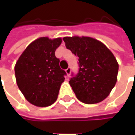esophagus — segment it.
<instances>
[{
    "instance_id": "34e87169",
    "label": "esophagus",
    "mask_w": 135,
    "mask_h": 135,
    "mask_svg": "<svg viewBox=\"0 0 135 135\" xmlns=\"http://www.w3.org/2000/svg\"><path fill=\"white\" fill-rule=\"evenodd\" d=\"M66 74L68 75V76L70 75L71 74V68L70 67H68L66 69Z\"/></svg>"
}]
</instances>
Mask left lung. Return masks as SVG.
<instances>
[{"label": "left lung", "instance_id": "8db88e82", "mask_svg": "<svg viewBox=\"0 0 135 135\" xmlns=\"http://www.w3.org/2000/svg\"><path fill=\"white\" fill-rule=\"evenodd\" d=\"M67 49L79 58V69L69 84L77 99L94 104L105 99L117 81L119 64L103 42L90 37H65Z\"/></svg>", "mask_w": 135, "mask_h": 135}]
</instances>
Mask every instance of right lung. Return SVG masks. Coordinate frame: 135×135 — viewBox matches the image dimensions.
<instances>
[{
	"mask_svg": "<svg viewBox=\"0 0 135 135\" xmlns=\"http://www.w3.org/2000/svg\"><path fill=\"white\" fill-rule=\"evenodd\" d=\"M61 42V38L40 37L28 45L16 61V84L27 101L36 106H49L57 100L66 75L55 56Z\"/></svg>",
	"mask_w": 135,
	"mask_h": 135,
	"instance_id": "add662e5",
	"label": "right lung"
}]
</instances>
